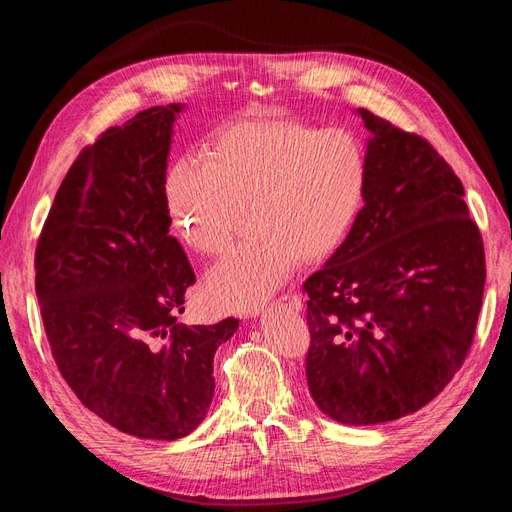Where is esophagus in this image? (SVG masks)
<instances>
[{"label": "esophagus", "mask_w": 512, "mask_h": 512, "mask_svg": "<svg viewBox=\"0 0 512 512\" xmlns=\"http://www.w3.org/2000/svg\"><path fill=\"white\" fill-rule=\"evenodd\" d=\"M273 305L275 307H286L288 312H301V309H303V301L297 297V294H292V292L284 294V297L277 299V303H273Z\"/></svg>", "instance_id": "1"}]
</instances>
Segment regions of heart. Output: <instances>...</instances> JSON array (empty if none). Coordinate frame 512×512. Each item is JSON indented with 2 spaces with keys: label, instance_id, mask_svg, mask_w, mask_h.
Segmentation results:
<instances>
[{
  "label": "heart",
  "instance_id": "b5f03b06",
  "mask_svg": "<svg viewBox=\"0 0 512 512\" xmlns=\"http://www.w3.org/2000/svg\"><path fill=\"white\" fill-rule=\"evenodd\" d=\"M369 179L356 134L301 119H243L215 130L205 158L183 153L164 177V203L179 239L218 256L252 205L254 235L207 275L209 301L252 312L280 288L299 260L333 256L359 218Z\"/></svg>",
  "mask_w": 512,
  "mask_h": 512
}]
</instances>
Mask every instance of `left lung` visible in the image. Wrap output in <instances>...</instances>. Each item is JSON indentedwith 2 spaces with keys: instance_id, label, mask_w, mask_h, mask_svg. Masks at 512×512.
Here are the masks:
<instances>
[{
  "instance_id": "1",
  "label": "left lung",
  "mask_w": 512,
  "mask_h": 512,
  "mask_svg": "<svg viewBox=\"0 0 512 512\" xmlns=\"http://www.w3.org/2000/svg\"><path fill=\"white\" fill-rule=\"evenodd\" d=\"M369 179L342 247L307 277V386L344 425L427 406L472 346L485 247L463 185L427 138L359 108Z\"/></svg>"
}]
</instances>
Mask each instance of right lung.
<instances>
[{"label": "right lung", "mask_w": 512, "mask_h": 512, "mask_svg": "<svg viewBox=\"0 0 512 512\" xmlns=\"http://www.w3.org/2000/svg\"><path fill=\"white\" fill-rule=\"evenodd\" d=\"M181 108L151 106L85 147L36 245V294L61 378L102 421L147 440L183 438L203 421L213 354L239 327L177 322L196 282L164 203Z\"/></svg>", "instance_id": "right-lung-1"}]
</instances>
